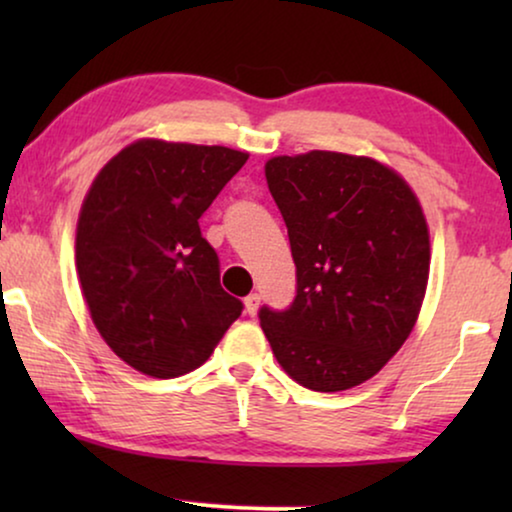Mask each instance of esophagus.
I'll return each mask as SVG.
<instances>
[{"mask_svg": "<svg viewBox=\"0 0 512 512\" xmlns=\"http://www.w3.org/2000/svg\"><path fill=\"white\" fill-rule=\"evenodd\" d=\"M258 305H261V296H258V293H249V296L244 298V310H247L251 317L258 312Z\"/></svg>", "mask_w": 512, "mask_h": 512, "instance_id": "esophagus-1", "label": "esophagus"}]
</instances>
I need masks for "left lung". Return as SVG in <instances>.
<instances>
[{
	"instance_id": "left-lung-1",
	"label": "left lung",
	"mask_w": 512,
	"mask_h": 512,
	"mask_svg": "<svg viewBox=\"0 0 512 512\" xmlns=\"http://www.w3.org/2000/svg\"><path fill=\"white\" fill-rule=\"evenodd\" d=\"M289 230L296 298L258 319L279 366L312 391L380 373L415 326L429 282V228L417 195L366 156L310 151L265 163Z\"/></svg>"
}]
</instances>
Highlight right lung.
Here are the masks:
<instances>
[{"mask_svg": "<svg viewBox=\"0 0 512 512\" xmlns=\"http://www.w3.org/2000/svg\"><path fill=\"white\" fill-rule=\"evenodd\" d=\"M247 158L139 139L90 186L76 226L81 291L104 342L139 373L170 380L200 368L242 314L198 219Z\"/></svg>", "mask_w": 512, "mask_h": 512, "instance_id": "1", "label": "right lung"}]
</instances>
